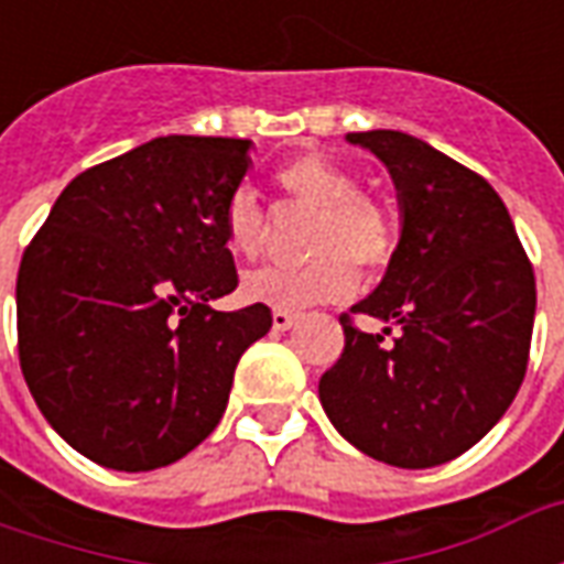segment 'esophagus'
Returning <instances> with one entry per match:
<instances>
[{
    "instance_id": "obj_1",
    "label": "esophagus",
    "mask_w": 564,
    "mask_h": 564,
    "mask_svg": "<svg viewBox=\"0 0 564 564\" xmlns=\"http://www.w3.org/2000/svg\"><path fill=\"white\" fill-rule=\"evenodd\" d=\"M295 323H299V317H295V314H290V311H274V314H271V329L274 332L293 329Z\"/></svg>"
}]
</instances>
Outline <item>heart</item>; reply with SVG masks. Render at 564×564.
<instances>
[{
	"instance_id": "heart-1",
	"label": "heart",
	"mask_w": 564,
	"mask_h": 564,
	"mask_svg": "<svg viewBox=\"0 0 564 564\" xmlns=\"http://www.w3.org/2000/svg\"><path fill=\"white\" fill-rule=\"evenodd\" d=\"M278 184L307 208L319 210L311 229V262L299 269H259L241 281L247 302L274 311L341 302L356 290V269H380L395 250V223L362 184L326 153H305L278 172ZM223 235L235 257L257 259L265 245V217L253 193L238 189L223 210Z\"/></svg>"
}]
</instances>
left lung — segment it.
I'll return each mask as SVG.
<instances>
[{"mask_svg": "<svg viewBox=\"0 0 564 564\" xmlns=\"http://www.w3.org/2000/svg\"><path fill=\"white\" fill-rule=\"evenodd\" d=\"M390 172L402 232L378 290L350 307L400 329L392 348L344 317V354L319 378L332 425L366 456L432 468L471 449L525 378L534 271L480 174L395 129L350 132Z\"/></svg>", "mask_w": 564, "mask_h": 564, "instance_id": "1", "label": "left lung"}]
</instances>
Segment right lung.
<instances>
[{
    "mask_svg": "<svg viewBox=\"0 0 564 564\" xmlns=\"http://www.w3.org/2000/svg\"><path fill=\"white\" fill-rule=\"evenodd\" d=\"M247 139L165 135L80 172L18 271L20 368L68 447L153 471L217 429L271 311H214L238 286L223 210Z\"/></svg>",
    "mask_w": 564,
    "mask_h": 564,
    "instance_id": "add662e5",
    "label": "right lung"
}]
</instances>
